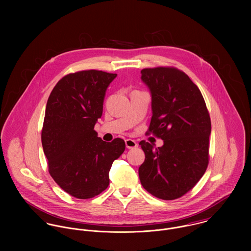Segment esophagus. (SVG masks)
<instances>
[{"label":"esophagus","mask_w":251,"mask_h":251,"mask_svg":"<svg viewBox=\"0 0 251 251\" xmlns=\"http://www.w3.org/2000/svg\"><path fill=\"white\" fill-rule=\"evenodd\" d=\"M126 146L127 149H134L138 146V144L136 143V141L132 140V139H126Z\"/></svg>","instance_id":"34e87169"}]
</instances>
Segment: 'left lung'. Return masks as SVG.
I'll list each match as a JSON object with an SVG mask.
<instances>
[{
    "label": "left lung",
    "instance_id": "1",
    "mask_svg": "<svg viewBox=\"0 0 251 251\" xmlns=\"http://www.w3.org/2000/svg\"><path fill=\"white\" fill-rule=\"evenodd\" d=\"M142 80L151 94L152 116L148 134L163 140L153 148L142 140L145 161L139 167L144 188L162 200L191 190L207 170L211 118L199 88L174 67L148 68Z\"/></svg>",
    "mask_w": 251,
    "mask_h": 251
}]
</instances>
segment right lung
Returning <instances> with one entry per match:
<instances>
[{"mask_svg":"<svg viewBox=\"0 0 251 251\" xmlns=\"http://www.w3.org/2000/svg\"><path fill=\"white\" fill-rule=\"evenodd\" d=\"M116 73L89 70L64 76L52 90L45 109L41 143L48 171L58 185L78 199L100 194L109 185V171L125 151L121 138L105 142L95 125Z\"/></svg>","mask_w":251,"mask_h":251,"instance_id":"1","label":"right lung"}]
</instances>
